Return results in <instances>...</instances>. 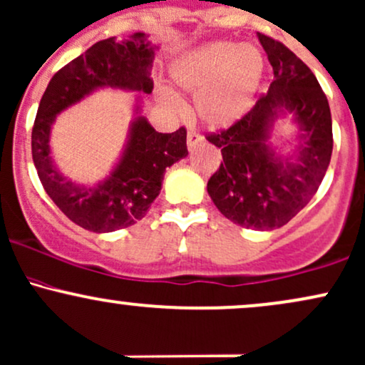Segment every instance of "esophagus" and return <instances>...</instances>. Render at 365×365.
<instances>
[{
	"label": "esophagus",
	"instance_id": "esophagus-1",
	"mask_svg": "<svg viewBox=\"0 0 365 365\" xmlns=\"http://www.w3.org/2000/svg\"><path fill=\"white\" fill-rule=\"evenodd\" d=\"M202 142H204V138L201 137V135L195 133V131H189V135H187V147H189V150H194L195 147L201 145Z\"/></svg>",
	"mask_w": 365,
	"mask_h": 365
}]
</instances>
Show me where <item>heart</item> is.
Instances as JSON below:
<instances>
[{"label": "heart", "instance_id": "obj_1", "mask_svg": "<svg viewBox=\"0 0 365 365\" xmlns=\"http://www.w3.org/2000/svg\"><path fill=\"white\" fill-rule=\"evenodd\" d=\"M265 57L255 45L213 41L182 55L171 66L176 86L195 95V114L202 124L223 130L241 121L255 106L265 76ZM161 98L178 106L171 90L163 88Z\"/></svg>", "mask_w": 365, "mask_h": 365}]
</instances>
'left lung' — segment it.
I'll return each mask as SVG.
<instances>
[{"mask_svg": "<svg viewBox=\"0 0 365 365\" xmlns=\"http://www.w3.org/2000/svg\"><path fill=\"white\" fill-rule=\"evenodd\" d=\"M274 69V81L246 115L207 142L222 149L223 163L207 182V194L230 222L274 230L294 218L315 195L332 154L327 97L314 72L280 41L258 33ZM291 113L299 145L287 158L271 149L274 121Z\"/></svg>", "mask_w": 365, "mask_h": 365, "instance_id": "left-lung-1", "label": "left lung"}]
</instances>
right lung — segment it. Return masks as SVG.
<instances>
[{
	"mask_svg": "<svg viewBox=\"0 0 365 365\" xmlns=\"http://www.w3.org/2000/svg\"><path fill=\"white\" fill-rule=\"evenodd\" d=\"M154 46L143 33L128 39H102L63 66L48 83L33 126V161L46 194L76 225L97 234L126 228L149 211L161 192L164 171L189 154L187 130L159 133L140 106L130 124L123 155L106 180L79 185L66 178L50 155V131L55 118L98 88L152 93Z\"/></svg>",
	"mask_w": 365,
	"mask_h": 365,
	"instance_id": "1",
	"label": "right lung"
}]
</instances>
